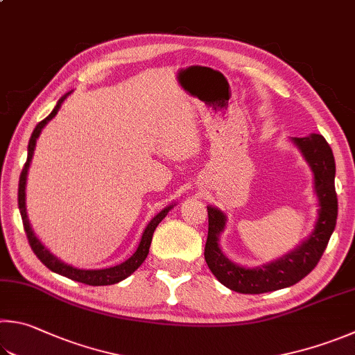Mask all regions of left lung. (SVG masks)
Here are the masks:
<instances>
[{
    "label": "left lung",
    "mask_w": 355,
    "mask_h": 355,
    "mask_svg": "<svg viewBox=\"0 0 355 355\" xmlns=\"http://www.w3.org/2000/svg\"><path fill=\"white\" fill-rule=\"evenodd\" d=\"M302 155L315 175V191L320 198V214L315 231L309 239L282 259L259 268L236 266L218 248V234L225 227V216L208 206V239L205 243V261L212 275L223 286L239 293H266L296 284L317 267L335 230L338 200L335 192V159L331 146L321 135L295 138Z\"/></svg>",
    "instance_id": "obj_1"
}]
</instances>
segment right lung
<instances>
[{"label": "right lung", "instance_id": "obj_1", "mask_svg": "<svg viewBox=\"0 0 355 355\" xmlns=\"http://www.w3.org/2000/svg\"><path fill=\"white\" fill-rule=\"evenodd\" d=\"M69 94V93H68ZM67 94V96H68ZM67 96H63V98L57 102V105L54 107V110L51 112V114L48 118H44L43 121H40L37 124V127L34 128V132L31 135V139H29V146H28V159H26L24 167L21 171V175H20V183H18V208H20L21 212V218H23V227L26 231V236H28V241L32 251H34L35 256L40 259L44 266H46L51 272L54 273H59L62 276H67V278L77 281V282H83V284H88V286H112L116 284V282H119L122 279H125L127 276H130L135 270H137L141 263L144 262V259L149 254V247H150V242H152V236H153V231L158 227V223L163 220V218L167 216V212L172 208H166L157 214L155 217L152 218V222L147 225V228L144 230L143 237H141V242L138 245V250L135 251L132 257H128L125 262L119 263V266L116 267H110V268H102V270H80V268H74L71 266H67V263L60 262L57 257H54L53 254L49 253V251L43 247L40 243V241L37 239L32 233V228L29 225L28 220V216H26V205H24V188H26V175H28V169H29V163L32 159V153H34L35 149V143H37V138L38 135L42 133V128L48 124V121H51L59 112V108L62 105V102L65 101Z\"/></svg>", "mask_w": 355, "mask_h": 355}]
</instances>
